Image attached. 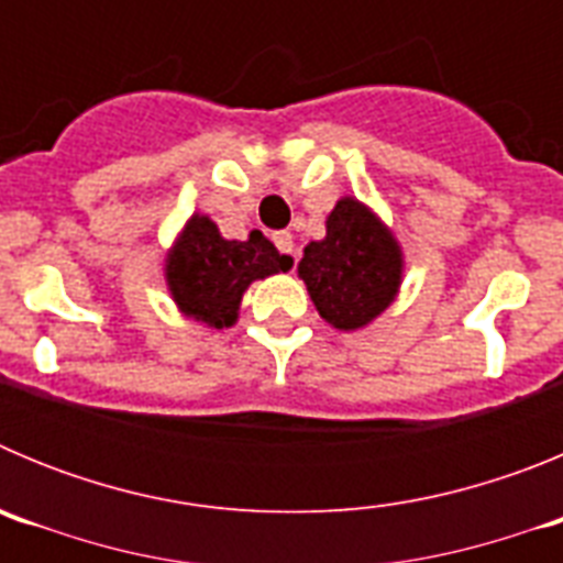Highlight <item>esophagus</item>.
Masks as SVG:
<instances>
[{"mask_svg":"<svg viewBox=\"0 0 563 563\" xmlns=\"http://www.w3.org/2000/svg\"><path fill=\"white\" fill-rule=\"evenodd\" d=\"M273 242H276L278 253H285V256H296V242H292V233H287V231L273 233Z\"/></svg>","mask_w":563,"mask_h":563,"instance_id":"esophagus-1","label":"esophagus"}]
</instances>
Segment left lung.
<instances>
[{
	"mask_svg": "<svg viewBox=\"0 0 563 563\" xmlns=\"http://www.w3.org/2000/svg\"><path fill=\"white\" fill-rule=\"evenodd\" d=\"M312 305L335 330H361L395 301L402 253L383 222L352 197L327 217V236L298 262Z\"/></svg>",
	"mask_w": 563,
	"mask_h": 563,
	"instance_id": "8db88e82",
	"label": "left lung"
}]
</instances>
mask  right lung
<instances>
[{
  "mask_svg": "<svg viewBox=\"0 0 563 563\" xmlns=\"http://www.w3.org/2000/svg\"><path fill=\"white\" fill-rule=\"evenodd\" d=\"M290 267L292 258L282 256L262 231H251L245 242L222 239L208 217L194 213L168 253L166 282L188 318L222 330L236 321L239 301L251 282Z\"/></svg>",
  "mask_w": 563,
  "mask_h": 563,
  "instance_id": "obj_1",
  "label": "right lung"
}]
</instances>
